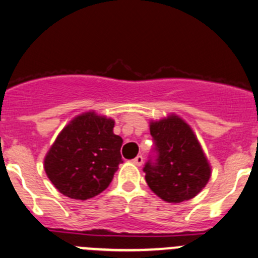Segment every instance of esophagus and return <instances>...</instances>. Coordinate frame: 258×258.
Wrapping results in <instances>:
<instances>
[{
  "instance_id": "34e87169",
  "label": "esophagus",
  "mask_w": 258,
  "mask_h": 258,
  "mask_svg": "<svg viewBox=\"0 0 258 258\" xmlns=\"http://www.w3.org/2000/svg\"><path fill=\"white\" fill-rule=\"evenodd\" d=\"M132 162H134L135 165H137V166H141V165L144 164V157H142L141 155H137V156L132 160Z\"/></svg>"
}]
</instances>
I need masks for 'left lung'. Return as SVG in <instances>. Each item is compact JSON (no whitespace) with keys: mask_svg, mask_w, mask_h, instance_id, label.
<instances>
[{"mask_svg":"<svg viewBox=\"0 0 258 258\" xmlns=\"http://www.w3.org/2000/svg\"><path fill=\"white\" fill-rule=\"evenodd\" d=\"M155 160L145 164L150 189L167 203H181L202 191L211 177V166L189 124L176 114L151 122Z\"/></svg>","mask_w":258,"mask_h":258,"instance_id":"obj_1","label":"left lung"}]
</instances>
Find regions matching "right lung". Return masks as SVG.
<instances>
[{
    "label": "right lung",
    "mask_w": 258,
    "mask_h": 258,
    "mask_svg": "<svg viewBox=\"0 0 258 258\" xmlns=\"http://www.w3.org/2000/svg\"><path fill=\"white\" fill-rule=\"evenodd\" d=\"M113 127V119L87 112L62 128L44 160L47 177L61 194L86 201L108 187L122 162L123 140Z\"/></svg>",
    "instance_id": "obj_1"
}]
</instances>
